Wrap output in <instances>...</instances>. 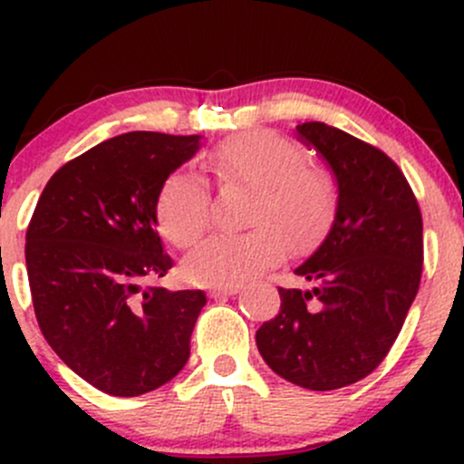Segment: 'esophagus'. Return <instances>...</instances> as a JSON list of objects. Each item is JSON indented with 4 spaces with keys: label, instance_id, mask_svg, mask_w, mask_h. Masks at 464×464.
Returning <instances> with one entry per match:
<instances>
[{
    "label": "esophagus",
    "instance_id": "esophagus-1",
    "mask_svg": "<svg viewBox=\"0 0 464 464\" xmlns=\"http://www.w3.org/2000/svg\"><path fill=\"white\" fill-rule=\"evenodd\" d=\"M240 292V285H228V287H213L210 289V296L219 298V296H233V294Z\"/></svg>",
    "mask_w": 464,
    "mask_h": 464
}]
</instances>
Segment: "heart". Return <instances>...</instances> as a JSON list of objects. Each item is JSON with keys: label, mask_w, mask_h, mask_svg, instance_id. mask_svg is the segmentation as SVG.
I'll use <instances>...</instances> for the list:
<instances>
[{"label": "heart", "mask_w": 464, "mask_h": 464, "mask_svg": "<svg viewBox=\"0 0 464 464\" xmlns=\"http://www.w3.org/2000/svg\"><path fill=\"white\" fill-rule=\"evenodd\" d=\"M219 184L254 188L246 233H215L184 260L190 283L228 287L256 278L294 246L314 242L334 213V184L305 166L296 143L271 130H251L227 139L210 154ZM159 228L177 246H190L208 227L210 193L199 175L177 170L161 184L154 204Z\"/></svg>", "instance_id": "heart-1"}]
</instances>
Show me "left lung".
Listing matches in <instances>:
<instances>
[{"label":"left lung","instance_id":"1","mask_svg":"<svg viewBox=\"0 0 464 464\" xmlns=\"http://www.w3.org/2000/svg\"><path fill=\"white\" fill-rule=\"evenodd\" d=\"M296 139L327 163L336 208L325 240L294 269L256 343L266 366L310 391L359 382L395 343L422 276V215L400 168L372 145L310 121Z\"/></svg>","mask_w":464,"mask_h":464}]
</instances>
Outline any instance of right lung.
<instances>
[{
    "label": "right lung",
    "mask_w": 464,
    "mask_h": 464,
    "mask_svg": "<svg viewBox=\"0 0 464 464\" xmlns=\"http://www.w3.org/2000/svg\"><path fill=\"white\" fill-rule=\"evenodd\" d=\"M199 148V134H119L64 163L37 199L26 231L37 325L107 395L154 391L190 357L206 294L143 283L172 266L157 233L159 188Z\"/></svg>",
    "instance_id": "obj_1"
}]
</instances>
